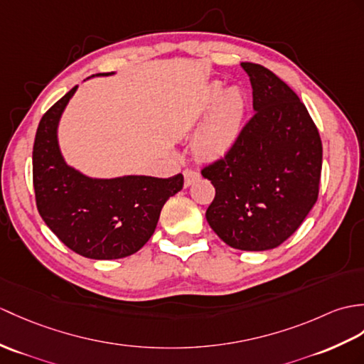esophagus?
I'll return each instance as SVG.
<instances>
[{
	"mask_svg": "<svg viewBox=\"0 0 364 364\" xmlns=\"http://www.w3.org/2000/svg\"><path fill=\"white\" fill-rule=\"evenodd\" d=\"M183 175H184V186H186V188H189V186L193 183V180H196L198 176V173L196 171H192V168H186Z\"/></svg>",
	"mask_w": 364,
	"mask_h": 364,
	"instance_id": "obj_1",
	"label": "esophagus"
}]
</instances>
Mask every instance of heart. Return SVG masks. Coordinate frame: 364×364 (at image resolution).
Masks as SVG:
<instances>
[{"label": "heart", "mask_w": 364, "mask_h": 364, "mask_svg": "<svg viewBox=\"0 0 364 364\" xmlns=\"http://www.w3.org/2000/svg\"><path fill=\"white\" fill-rule=\"evenodd\" d=\"M213 111L193 139V150L201 158L215 159L230 154L237 144L247 116V96L239 87L225 88L210 83L203 100V116Z\"/></svg>", "instance_id": "obj_1"}]
</instances>
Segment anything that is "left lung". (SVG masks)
Masks as SVG:
<instances>
[{
  "instance_id": "left-lung-1",
  "label": "left lung",
  "mask_w": 364,
  "mask_h": 364,
  "mask_svg": "<svg viewBox=\"0 0 364 364\" xmlns=\"http://www.w3.org/2000/svg\"><path fill=\"white\" fill-rule=\"evenodd\" d=\"M242 68L256 113L230 154L201 168L215 188L206 220L231 248L265 251L289 239L316 203L323 144L284 80L257 63Z\"/></svg>"
}]
</instances>
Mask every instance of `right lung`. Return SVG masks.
<instances>
[{"instance_id": "obj_1", "label": "right lung", "mask_w": 364, "mask_h": 364, "mask_svg": "<svg viewBox=\"0 0 364 364\" xmlns=\"http://www.w3.org/2000/svg\"><path fill=\"white\" fill-rule=\"evenodd\" d=\"M104 73L97 75H109ZM77 87L57 100L41 117L32 150L37 209L48 228L77 255L112 260L139 251L155 232L168 197L183 189L184 178L127 175L90 178L68 166L58 147L57 129Z\"/></svg>"}]
</instances>
